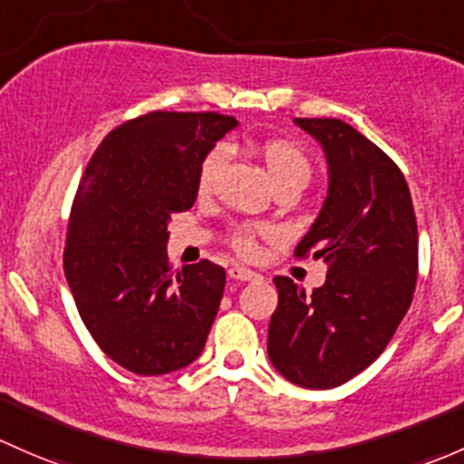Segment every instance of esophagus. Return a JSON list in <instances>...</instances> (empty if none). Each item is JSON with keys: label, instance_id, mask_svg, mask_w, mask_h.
<instances>
[{"label": "esophagus", "instance_id": "esophagus-1", "mask_svg": "<svg viewBox=\"0 0 464 464\" xmlns=\"http://www.w3.org/2000/svg\"><path fill=\"white\" fill-rule=\"evenodd\" d=\"M228 277H233V280H240V282H256V280H262L260 273L246 269V266H240V265L228 266Z\"/></svg>", "mask_w": 464, "mask_h": 464}]
</instances>
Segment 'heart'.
<instances>
[{
    "label": "heart",
    "instance_id": "heart-1",
    "mask_svg": "<svg viewBox=\"0 0 464 464\" xmlns=\"http://www.w3.org/2000/svg\"><path fill=\"white\" fill-rule=\"evenodd\" d=\"M262 158H265L266 169H269L273 182L282 184L289 179H302L306 182L311 175V162L300 146L285 142V140H269L262 144ZM228 160L227 144H216L207 150L198 169V191L208 193L216 184L219 170ZM266 228L260 224H237L228 233V245L236 248L242 256H253L257 251V237L265 236Z\"/></svg>",
    "mask_w": 464,
    "mask_h": 464
}]
</instances>
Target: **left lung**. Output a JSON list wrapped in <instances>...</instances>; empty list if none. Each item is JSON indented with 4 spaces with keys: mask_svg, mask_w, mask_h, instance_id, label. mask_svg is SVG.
<instances>
[{
    "mask_svg": "<svg viewBox=\"0 0 464 464\" xmlns=\"http://www.w3.org/2000/svg\"><path fill=\"white\" fill-rule=\"evenodd\" d=\"M295 124L324 149L329 195L294 256L322 257L329 271L311 295L291 277H273L266 351L291 382L331 389L367 369L409 311L418 224L402 170L372 140L334 117H295Z\"/></svg>",
    "mask_w": 464,
    "mask_h": 464,
    "instance_id": "8db88e82",
    "label": "left lung"
}]
</instances>
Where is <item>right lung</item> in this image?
I'll list each match as a JSON object with an SVG mask.
<instances>
[{"mask_svg": "<svg viewBox=\"0 0 464 464\" xmlns=\"http://www.w3.org/2000/svg\"><path fill=\"white\" fill-rule=\"evenodd\" d=\"M236 124L153 111L111 130L82 175L64 273L92 340L129 372L170 373L202 353L227 273L208 260L170 269L167 222L193 207L199 162Z\"/></svg>", "mask_w": 464, "mask_h": 464, "instance_id": "obj_1", "label": "right lung"}]
</instances>
